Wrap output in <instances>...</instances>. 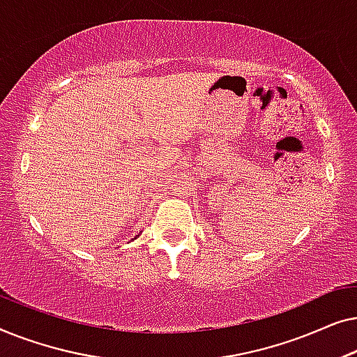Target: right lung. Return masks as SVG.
<instances>
[{
	"instance_id": "1",
	"label": "right lung",
	"mask_w": 357,
	"mask_h": 357,
	"mask_svg": "<svg viewBox=\"0 0 357 357\" xmlns=\"http://www.w3.org/2000/svg\"><path fill=\"white\" fill-rule=\"evenodd\" d=\"M136 237H138V236H136Z\"/></svg>"
}]
</instances>
